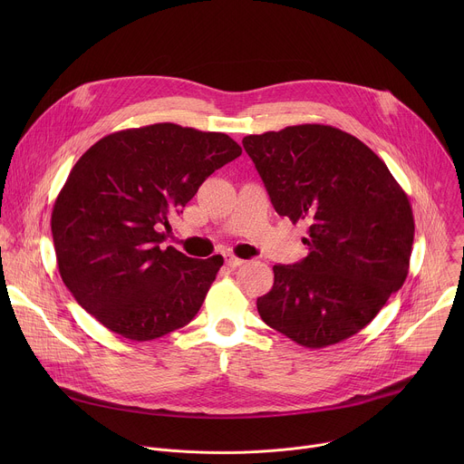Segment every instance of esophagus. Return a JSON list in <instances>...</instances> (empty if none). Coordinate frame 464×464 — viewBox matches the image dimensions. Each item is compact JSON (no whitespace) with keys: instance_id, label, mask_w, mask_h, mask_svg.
<instances>
[{"instance_id":"obj_1","label":"esophagus","mask_w":464,"mask_h":464,"mask_svg":"<svg viewBox=\"0 0 464 464\" xmlns=\"http://www.w3.org/2000/svg\"><path fill=\"white\" fill-rule=\"evenodd\" d=\"M224 260H226V266H229V268H238V266H242V264H244L242 258L233 256V255H224Z\"/></svg>"}]
</instances>
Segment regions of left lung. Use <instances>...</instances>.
<instances>
[{
  "label": "left lung",
  "mask_w": 464,
  "mask_h": 464,
  "mask_svg": "<svg viewBox=\"0 0 464 464\" xmlns=\"http://www.w3.org/2000/svg\"><path fill=\"white\" fill-rule=\"evenodd\" d=\"M242 145L276 211L308 224L310 253L274 266V288L256 299L262 321L308 349L354 336L408 277V194L367 145L334 126H286Z\"/></svg>",
  "instance_id": "1"
}]
</instances>
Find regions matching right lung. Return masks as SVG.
I'll list each match as a JSON object with an SVG mask.
<instances>
[{"instance_id":"right-lung-1","label":"right lung","mask_w":464,"mask_h":464,"mask_svg":"<svg viewBox=\"0 0 464 464\" xmlns=\"http://www.w3.org/2000/svg\"><path fill=\"white\" fill-rule=\"evenodd\" d=\"M240 154L238 143L220 131L174 122L113 131L88 149L51 215L58 272L77 303L131 342L185 326L224 258L161 249L169 217Z\"/></svg>"}]
</instances>
